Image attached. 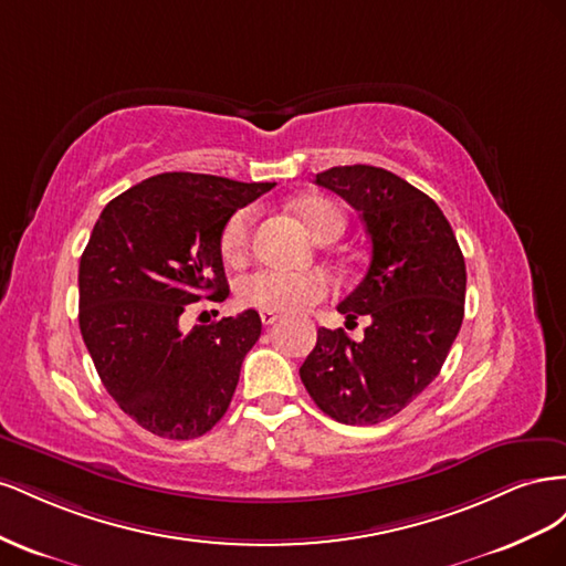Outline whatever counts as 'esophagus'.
Here are the masks:
<instances>
[{
  "label": "esophagus",
  "mask_w": 566,
  "mask_h": 566,
  "mask_svg": "<svg viewBox=\"0 0 566 566\" xmlns=\"http://www.w3.org/2000/svg\"><path fill=\"white\" fill-rule=\"evenodd\" d=\"M260 318H262L264 325H273V323L279 321V314H273V312H260Z\"/></svg>",
  "instance_id": "esophagus-1"
}]
</instances>
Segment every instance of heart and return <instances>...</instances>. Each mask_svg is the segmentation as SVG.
I'll return each mask as SVG.
<instances>
[{"instance_id": "obj_1", "label": "heart", "mask_w": 566, "mask_h": 566, "mask_svg": "<svg viewBox=\"0 0 566 566\" xmlns=\"http://www.w3.org/2000/svg\"><path fill=\"white\" fill-rule=\"evenodd\" d=\"M295 210L304 221L306 231H310L318 243L335 241V238H339L342 231H345V214H342V210L328 198H300L295 202ZM252 219L254 210L243 208L233 212L227 219L224 229H221L219 243L229 262H241L245 256L252 235ZM331 290L333 283L328 279V273H323L318 269L287 271L276 266H264L238 281L235 293L238 300L248 306H254V310L273 314H300L328 297Z\"/></svg>"}]
</instances>
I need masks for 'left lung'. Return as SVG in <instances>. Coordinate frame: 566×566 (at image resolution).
<instances>
[{
	"mask_svg": "<svg viewBox=\"0 0 566 566\" xmlns=\"http://www.w3.org/2000/svg\"><path fill=\"white\" fill-rule=\"evenodd\" d=\"M316 184L358 210L370 264L337 312L347 325L368 316L364 339L318 328L300 368L310 397L345 424H378L430 385L465 314V260L439 205L401 177L373 165L331 167Z\"/></svg>",
	"mask_w": 566,
	"mask_h": 566,
	"instance_id": "obj_1",
	"label": "left lung"
}]
</instances>
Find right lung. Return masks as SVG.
Returning a JSON list of instances; mask_svg holds the SVG:
<instances>
[{
    "mask_svg": "<svg viewBox=\"0 0 566 566\" xmlns=\"http://www.w3.org/2000/svg\"><path fill=\"white\" fill-rule=\"evenodd\" d=\"M276 184L165 172L113 198L80 260V331L101 382L150 434L196 439L227 413L254 310L184 331L188 304L221 302L227 219Z\"/></svg>",
    "mask_w": 566,
    "mask_h": 566,
    "instance_id": "obj_1",
    "label": "right lung"
}]
</instances>
